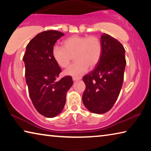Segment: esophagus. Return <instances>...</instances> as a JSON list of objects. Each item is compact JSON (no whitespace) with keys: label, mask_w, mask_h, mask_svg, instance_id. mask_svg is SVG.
Returning <instances> with one entry per match:
<instances>
[{"label":"esophagus","mask_w":151,"mask_h":151,"mask_svg":"<svg viewBox=\"0 0 151 151\" xmlns=\"http://www.w3.org/2000/svg\"><path fill=\"white\" fill-rule=\"evenodd\" d=\"M80 79H81V77H76V76H73V80L74 81H78V80H80Z\"/></svg>","instance_id":"esophagus-1"}]
</instances>
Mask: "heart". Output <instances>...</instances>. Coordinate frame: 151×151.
Instances as JSON below:
<instances>
[{
  "instance_id": "b5f03b06",
  "label": "heart",
  "mask_w": 151,
  "mask_h": 151,
  "mask_svg": "<svg viewBox=\"0 0 151 151\" xmlns=\"http://www.w3.org/2000/svg\"><path fill=\"white\" fill-rule=\"evenodd\" d=\"M64 47L55 45L52 55L58 65L66 68L68 65L72 55H75V63L68 66L65 71L66 75L79 76L90 68L95 66L100 60L102 47L99 39L95 37H81L75 35L63 42Z\"/></svg>"
}]
</instances>
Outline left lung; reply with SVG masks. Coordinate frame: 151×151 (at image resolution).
I'll list each match as a JSON object with an SVG mask.
<instances>
[{"mask_svg":"<svg viewBox=\"0 0 151 151\" xmlns=\"http://www.w3.org/2000/svg\"><path fill=\"white\" fill-rule=\"evenodd\" d=\"M101 56L93 70L83 77L86 89L83 103L95 114L108 112L121 90L126 66L125 50L119 41L103 33L101 37Z\"/></svg>","mask_w":151,"mask_h":151,"instance_id":"1","label":"left lung"}]
</instances>
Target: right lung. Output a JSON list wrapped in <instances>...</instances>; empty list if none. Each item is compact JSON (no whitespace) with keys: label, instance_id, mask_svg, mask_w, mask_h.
<instances>
[{"label":"right lung","instance_id":"right-lung-1","mask_svg":"<svg viewBox=\"0 0 151 151\" xmlns=\"http://www.w3.org/2000/svg\"><path fill=\"white\" fill-rule=\"evenodd\" d=\"M63 35L57 30L39 33L27 45L23 57L30 99L37 111L48 118L62 112L66 93L73 85L70 76L57 80L61 68L52 55L56 42Z\"/></svg>","mask_w":151,"mask_h":151}]
</instances>
